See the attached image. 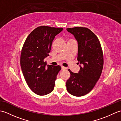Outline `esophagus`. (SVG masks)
<instances>
[{
    "label": "esophagus",
    "mask_w": 121,
    "mask_h": 121,
    "mask_svg": "<svg viewBox=\"0 0 121 121\" xmlns=\"http://www.w3.org/2000/svg\"><path fill=\"white\" fill-rule=\"evenodd\" d=\"M65 69H66V68L64 67V66H61V70H65Z\"/></svg>",
    "instance_id": "34e87169"
}]
</instances>
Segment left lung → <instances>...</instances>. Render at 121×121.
<instances>
[{"label":"left lung","mask_w":121,"mask_h":121,"mask_svg":"<svg viewBox=\"0 0 121 121\" xmlns=\"http://www.w3.org/2000/svg\"><path fill=\"white\" fill-rule=\"evenodd\" d=\"M78 43V60L80 70L75 73L69 70L70 78L66 81V90L76 97L91 91L99 79L103 69L104 56L98 38L89 29L83 27L66 29Z\"/></svg>","instance_id":"1"}]
</instances>
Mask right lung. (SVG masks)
<instances>
[{
	"label": "right lung",
	"mask_w": 121,
	"mask_h": 121,
	"mask_svg": "<svg viewBox=\"0 0 121 121\" xmlns=\"http://www.w3.org/2000/svg\"><path fill=\"white\" fill-rule=\"evenodd\" d=\"M63 28L40 26L30 33L25 40L20 64L27 85L39 96L50 93L54 89L60 65H47L43 59L49 56L55 36Z\"/></svg>",
	"instance_id": "obj_1"
}]
</instances>
